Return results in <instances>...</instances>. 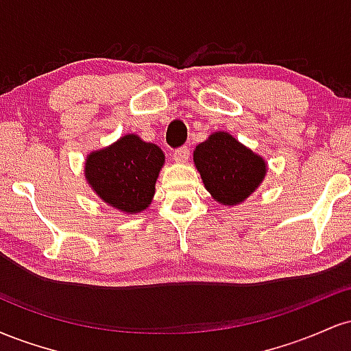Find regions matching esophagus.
I'll use <instances>...</instances> for the list:
<instances>
[{"label": "esophagus", "instance_id": "1", "mask_svg": "<svg viewBox=\"0 0 351 351\" xmlns=\"http://www.w3.org/2000/svg\"><path fill=\"white\" fill-rule=\"evenodd\" d=\"M189 156V148L188 147H180L176 148L175 152H173V160H175L176 163H184L188 160Z\"/></svg>", "mask_w": 351, "mask_h": 351}]
</instances>
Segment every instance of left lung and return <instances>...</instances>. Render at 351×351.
Masks as SVG:
<instances>
[{
  "label": "left lung",
  "instance_id": "8db88e82",
  "mask_svg": "<svg viewBox=\"0 0 351 351\" xmlns=\"http://www.w3.org/2000/svg\"><path fill=\"white\" fill-rule=\"evenodd\" d=\"M193 160L204 186L223 204L244 201L265 175L264 160L224 132H216L199 143Z\"/></svg>",
  "mask_w": 351,
  "mask_h": 351
}]
</instances>
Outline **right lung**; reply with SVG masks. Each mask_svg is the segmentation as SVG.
I'll list each match as a JSON object with an SVG mask.
<instances>
[{
    "label": "right lung",
    "mask_w": 351,
    "mask_h": 351,
    "mask_svg": "<svg viewBox=\"0 0 351 351\" xmlns=\"http://www.w3.org/2000/svg\"><path fill=\"white\" fill-rule=\"evenodd\" d=\"M163 163L162 148L125 135L106 150L88 155L86 178L106 203L132 215L152 203Z\"/></svg>",
    "instance_id": "add662e5"
}]
</instances>
